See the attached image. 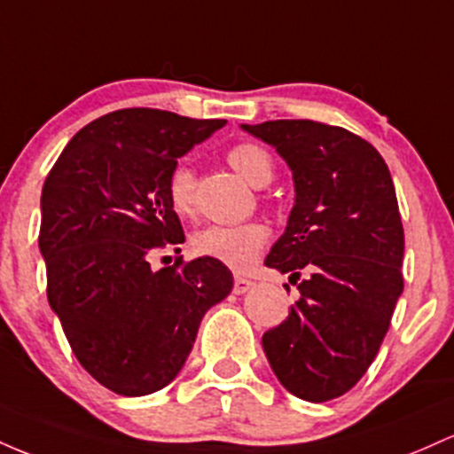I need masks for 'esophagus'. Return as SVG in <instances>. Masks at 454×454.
Returning <instances> with one entry per match:
<instances>
[{
    "label": "esophagus",
    "instance_id": "esophagus-1",
    "mask_svg": "<svg viewBox=\"0 0 454 454\" xmlns=\"http://www.w3.org/2000/svg\"><path fill=\"white\" fill-rule=\"evenodd\" d=\"M253 285H254V283H253V281H248V278H244V277H236V278H233V294L242 295V294L251 292Z\"/></svg>",
    "mask_w": 454,
    "mask_h": 454
}]
</instances>
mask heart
I'll use <instances>...</instances> for the list:
<instances>
[{
    "instance_id": "obj_1",
    "label": "heart",
    "mask_w": 454,
    "mask_h": 454,
    "mask_svg": "<svg viewBox=\"0 0 454 454\" xmlns=\"http://www.w3.org/2000/svg\"><path fill=\"white\" fill-rule=\"evenodd\" d=\"M233 167L251 186H268L274 176V162L270 152L259 144H240L227 154ZM171 207L177 214H191L195 203V173L188 162L173 167L169 176ZM268 227L263 223H242V225H207L192 233L191 247L200 257H210L225 263L231 270H248L268 242Z\"/></svg>"
}]
</instances>
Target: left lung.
Wrapping results in <instances>:
<instances>
[{
  "mask_svg": "<svg viewBox=\"0 0 454 454\" xmlns=\"http://www.w3.org/2000/svg\"><path fill=\"white\" fill-rule=\"evenodd\" d=\"M287 162L295 200L266 266L300 298L262 345L278 381L322 403L354 388L378 356L403 294L405 238L395 184L369 141L310 120L242 124Z\"/></svg>",
  "mask_w": 454,
  "mask_h": 454,
  "instance_id": "obj_1",
  "label": "left lung"
}]
</instances>
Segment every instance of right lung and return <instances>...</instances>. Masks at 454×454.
Wrapping results in <instances>:
<instances>
[{
	"mask_svg": "<svg viewBox=\"0 0 454 454\" xmlns=\"http://www.w3.org/2000/svg\"><path fill=\"white\" fill-rule=\"evenodd\" d=\"M225 124L114 111L76 132L44 182L38 244L49 304L81 366L117 395L171 384L203 315L231 292L216 259L150 266L152 253L184 242L167 192L173 167Z\"/></svg>",
	"mask_w": 454,
	"mask_h": 454,
	"instance_id": "1",
	"label": "right lung"
}]
</instances>
